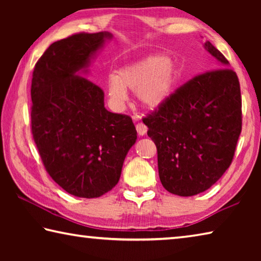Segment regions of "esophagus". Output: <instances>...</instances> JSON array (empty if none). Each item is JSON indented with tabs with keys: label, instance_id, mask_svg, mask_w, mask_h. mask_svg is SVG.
I'll list each match as a JSON object with an SVG mask.
<instances>
[{
	"label": "esophagus",
	"instance_id": "1",
	"mask_svg": "<svg viewBox=\"0 0 261 261\" xmlns=\"http://www.w3.org/2000/svg\"><path fill=\"white\" fill-rule=\"evenodd\" d=\"M137 132H138L139 136H144L147 132V126L144 124V123H137L136 124Z\"/></svg>",
	"mask_w": 261,
	"mask_h": 261
}]
</instances>
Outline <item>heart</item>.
<instances>
[{"instance_id":"1","label":"heart","mask_w":261,"mask_h":261,"mask_svg":"<svg viewBox=\"0 0 261 261\" xmlns=\"http://www.w3.org/2000/svg\"><path fill=\"white\" fill-rule=\"evenodd\" d=\"M178 69L170 57L148 55L107 77L106 86L112 105L121 109L127 98L126 87L136 90L137 99L148 108L162 105L173 93Z\"/></svg>"}]
</instances>
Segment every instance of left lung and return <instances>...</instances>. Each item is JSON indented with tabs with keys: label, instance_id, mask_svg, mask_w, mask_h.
<instances>
[{
	"label": "left lung",
	"instance_id": "1",
	"mask_svg": "<svg viewBox=\"0 0 261 261\" xmlns=\"http://www.w3.org/2000/svg\"><path fill=\"white\" fill-rule=\"evenodd\" d=\"M216 63L176 90L144 118L158 149L160 180L168 192L191 197L206 191L231 165L242 131L238 77L206 41Z\"/></svg>",
	"mask_w": 261,
	"mask_h": 261
}]
</instances>
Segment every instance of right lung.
<instances>
[{"instance_id":"obj_1","label":"right lung","mask_w":261,"mask_h":261,"mask_svg":"<svg viewBox=\"0 0 261 261\" xmlns=\"http://www.w3.org/2000/svg\"><path fill=\"white\" fill-rule=\"evenodd\" d=\"M112 38L105 31L62 39L47 48L33 71V139L50 177L79 198L110 191L137 140L131 117L108 112L103 91L85 78Z\"/></svg>"}]
</instances>
